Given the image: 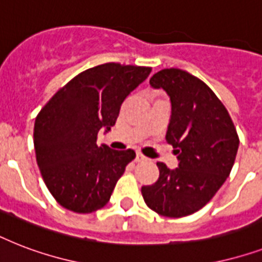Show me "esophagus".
Returning <instances> with one entry per match:
<instances>
[{
    "label": "esophagus",
    "instance_id": "34e87169",
    "mask_svg": "<svg viewBox=\"0 0 262 262\" xmlns=\"http://www.w3.org/2000/svg\"><path fill=\"white\" fill-rule=\"evenodd\" d=\"M145 159H147V158H145L141 152H137V154H136V162H143V160Z\"/></svg>",
    "mask_w": 262,
    "mask_h": 262
}]
</instances>
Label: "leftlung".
Returning <instances> with one entry per match:
<instances>
[{"instance_id":"left-lung-1","label":"left lung","mask_w":262,"mask_h":262,"mask_svg":"<svg viewBox=\"0 0 262 262\" xmlns=\"http://www.w3.org/2000/svg\"><path fill=\"white\" fill-rule=\"evenodd\" d=\"M149 84L170 96L166 141L179 163L174 170L156 163L159 179L141 187L144 201L162 216L191 215L209 203L231 172L239 147L236 129L215 92L195 76L171 68L155 73Z\"/></svg>"}]
</instances>
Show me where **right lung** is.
Here are the masks:
<instances>
[{
	"label": "right lung",
	"instance_id": "add662e5",
	"mask_svg": "<svg viewBox=\"0 0 262 262\" xmlns=\"http://www.w3.org/2000/svg\"><path fill=\"white\" fill-rule=\"evenodd\" d=\"M151 71L115 62L98 65L73 77L40 110L34 126L36 162L59 205L91 213L108 203L136 154L99 147L98 133L114 126L123 100Z\"/></svg>",
	"mask_w": 262,
	"mask_h": 262
}]
</instances>
